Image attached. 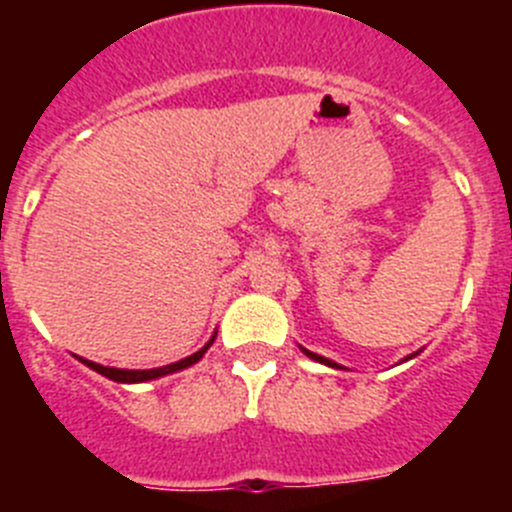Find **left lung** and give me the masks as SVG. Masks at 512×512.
I'll use <instances>...</instances> for the list:
<instances>
[{
	"instance_id": "1",
	"label": "left lung",
	"mask_w": 512,
	"mask_h": 512,
	"mask_svg": "<svg viewBox=\"0 0 512 512\" xmlns=\"http://www.w3.org/2000/svg\"><path fill=\"white\" fill-rule=\"evenodd\" d=\"M307 356H310V359H315V361H323V364H328V366H336L333 364V361H328V359H323V356H318V354H312V351H305Z\"/></svg>"
}]
</instances>
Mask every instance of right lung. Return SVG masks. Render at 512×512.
<instances>
[{"instance_id":"right-lung-1","label":"right lung","mask_w":512,"mask_h":512,"mask_svg":"<svg viewBox=\"0 0 512 512\" xmlns=\"http://www.w3.org/2000/svg\"><path fill=\"white\" fill-rule=\"evenodd\" d=\"M212 341H215V336L210 338V343H207L205 348H200L197 354L187 356V359L176 361V364H169V366H158V369H143V372H133V369H112V366H102V364H94V361H87L81 359L84 364L89 366V369H94V372H99L102 377L112 379V382H122V384H135V382H148V379H156V377H164V374H171V372H179V369H187V366L197 364V361L205 356L207 348L212 346Z\"/></svg>"}]
</instances>
